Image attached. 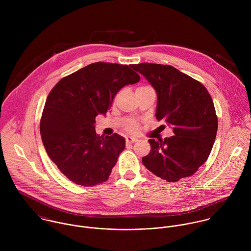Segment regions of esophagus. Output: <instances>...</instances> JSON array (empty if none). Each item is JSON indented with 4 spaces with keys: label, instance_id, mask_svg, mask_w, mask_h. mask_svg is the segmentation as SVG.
<instances>
[{
    "label": "esophagus",
    "instance_id": "34e87169",
    "mask_svg": "<svg viewBox=\"0 0 251 251\" xmlns=\"http://www.w3.org/2000/svg\"><path fill=\"white\" fill-rule=\"evenodd\" d=\"M138 140L136 138H133V137H126V144H132L137 142Z\"/></svg>",
    "mask_w": 251,
    "mask_h": 251
}]
</instances>
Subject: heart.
<instances>
[{
    "label": "heart",
    "instance_id": "b5f03b06",
    "mask_svg": "<svg viewBox=\"0 0 251 251\" xmlns=\"http://www.w3.org/2000/svg\"><path fill=\"white\" fill-rule=\"evenodd\" d=\"M146 87H149V86H142V87H139V88H146ZM123 128L127 133L136 134L140 130V123L138 121H136V120H129V121H127V122H126L124 124Z\"/></svg>",
    "mask_w": 251,
    "mask_h": 251
}]
</instances>
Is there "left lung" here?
<instances>
[{
  "mask_svg": "<svg viewBox=\"0 0 251 251\" xmlns=\"http://www.w3.org/2000/svg\"><path fill=\"white\" fill-rule=\"evenodd\" d=\"M132 69L143 74L157 94L156 120L173 126L175 135L150 139L145 167L170 182L192 176L207 161L217 132V116L205 86L174 67L142 63Z\"/></svg>",
  "mask_w": 251,
  "mask_h": 251,
  "instance_id": "left-lung-1",
  "label": "left lung"
}]
</instances>
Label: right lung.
I'll return each instance as SVG.
<instances>
[{
  "label": "right lung",
  "mask_w": 251,
  "mask_h": 251,
  "mask_svg": "<svg viewBox=\"0 0 251 251\" xmlns=\"http://www.w3.org/2000/svg\"><path fill=\"white\" fill-rule=\"evenodd\" d=\"M132 65L94 63L62 78L49 93L39 130L48 156L76 184L94 186L107 180L125 138L97 134L94 124L106 114L116 94L139 82Z\"/></svg>",
  "instance_id": "add662e5"
}]
</instances>
